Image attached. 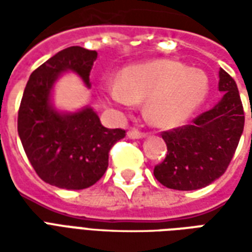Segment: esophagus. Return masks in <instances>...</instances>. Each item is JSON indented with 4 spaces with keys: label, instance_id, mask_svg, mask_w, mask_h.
<instances>
[{
    "label": "esophagus",
    "instance_id": "esophagus-1",
    "mask_svg": "<svg viewBox=\"0 0 252 252\" xmlns=\"http://www.w3.org/2000/svg\"><path fill=\"white\" fill-rule=\"evenodd\" d=\"M128 136L131 139H142V137L146 136V133L142 131H137V129H129L128 131Z\"/></svg>",
    "mask_w": 252,
    "mask_h": 252
}]
</instances>
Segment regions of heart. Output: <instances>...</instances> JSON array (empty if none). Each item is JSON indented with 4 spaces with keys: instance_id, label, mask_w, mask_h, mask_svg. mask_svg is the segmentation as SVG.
<instances>
[{
    "instance_id": "1",
    "label": "heart",
    "mask_w": 252,
    "mask_h": 252,
    "mask_svg": "<svg viewBox=\"0 0 252 252\" xmlns=\"http://www.w3.org/2000/svg\"><path fill=\"white\" fill-rule=\"evenodd\" d=\"M209 92L206 74L177 61H154L124 68L119 82L102 86L104 99L120 112L146 101V115L154 126L169 128L188 120Z\"/></svg>"
}]
</instances>
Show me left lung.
Here are the masks:
<instances>
[{"instance_id":"8db88e82","label":"left lung","mask_w":252,"mask_h":252,"mask_svg":"<svg viewBox=\"0 0 252 252\" xmlns=\"http://www.w3.org/2000/svg\"><path fill=\"white\" fill-rule=\"evenodd\" d=\"M222 98L189 126L162 132L167 146L155 178L166 188L197 190L221 177L231 163L244 128V110L233 78L220 68Z\"/></svg>"}]
</instances>
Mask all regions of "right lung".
I'll list each match as a JSON object with an SVG mask.
<instances>
[{"instance_id":"add662e5","label":"right lung","mask_w":252,"mask_h":252,"mask_svg":"<svg viewBox=\"0 0 252 252\" xmlns=\"http://www.w3.org/2000/svg\"><path fill=\"white\" fill-rule=\"evenodd\" d=\"M97 52L68 47L31 74L20 104L17 131L36 174L62 189L94 185L108 169L110 148L126 136L121 128H105L92 108L59 113L50 97L63 71L77 72L86 86Z\"/></svg>"}]
</instances>
